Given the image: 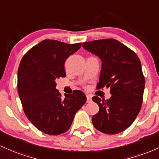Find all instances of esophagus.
<instances>
[{
    "mask_svg": "<svg viewBox=\"0 0 159 159\" xmlns=\"http://www.w3.org/2000/svg\"><path fill=\"white\" fill-rule=\"evenodd\" d=\"M86 97H87V102H90V101H91V96L89 95V94H87Z\"/></svg>",
    "mask_w": 159,
    "mask_h": 159,
    "instance_id": "esophagus-1",
    "label": "esophagus"
}]
</instances>
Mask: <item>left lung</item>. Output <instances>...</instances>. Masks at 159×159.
Masks as SVG:
<instances>
[{"label":"left lung","instance_id":"8db88e82","mask_svg":"<svg viewBox=\"0 0 159 159\" xmlns=\"http://www.w3.org/2000/svg\"><path fill=\"white\" fill-rule=\"evenodd\" d=\"M82 46L102 62L97 88H110L111 94L106 100L92 98L99 108L92 123L102 133H121L132 125L142 106L145 78L140 60L133 50L115 39L96 40Z\"/></svg>","mask_w":159,"mask_h":159}]
</instances>
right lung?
<instances>
[{
  "mask_svg": "<svg viewBox=\"0 0 159 159\" xmlns=\"http://www.w3.org/2000/svg\"><path fill=\"white\" fill-rule=\"evenodd\" d=\"M81 43L68 44L46 39L31 48L18 69L19 96L24 112L43 133L59 135L70 128L75 113L86 102L82 91L75 90L62 99L56 80L66 77L64 64Z\"/></svg>",
  "mask_w": 159,
  "mask_h": 159,
  "instance_id": "add662e5",
  "label": "right lung"
}]
</instances>
